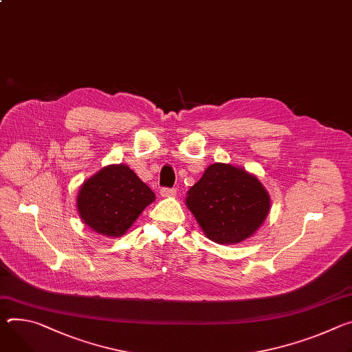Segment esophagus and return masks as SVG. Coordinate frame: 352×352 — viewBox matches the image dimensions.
<instances>
[{"label":"esophagus","mask_w":352,"mask_h":352,"mask_svg":"<svg viewBox=\"0 0 352 352\" xmlns=\"http://www.w3.org/2000/svg\"><path fill=\"white\" fill-rule=\"evenodd\" d=\"M160 194H162L163 198H173L177 195V189L175 188H162L160 189Z\"/></svg>","instance_id":"34e87169"}]
</instances>
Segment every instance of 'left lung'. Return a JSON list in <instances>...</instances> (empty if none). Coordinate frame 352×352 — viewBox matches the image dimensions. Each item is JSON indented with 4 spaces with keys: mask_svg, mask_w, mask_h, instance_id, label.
<instances>
[{
    "mask_svg": "<svg viewBox=\"0 0 352 352\" xmlns=\"http://www.w3.org/2000/svg\"><path fill=\"white\" fill-rule=\"evenodd\" d=\"M185 205L209 240L229 245L243 243L263 226L271 198L261 181L243 167L214 163L189 188Z\"/></svg>",
    "mask_w": 352,
    "mask_h": 352,
    "instance_id": "left-lung-1",
    "label": "left lung"
}]
</instances>
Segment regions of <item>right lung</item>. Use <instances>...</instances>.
I'll return each instance as SVG.
<instances>
[{"label":"right lung","instance_id":"1","mask_svg":"<svg viewBox=\"0 0 352 352\" xmlns=\"http://www.w3.org/2000/svg\"><path fill=\"white\" fill-rule=\"evenodd\" d=\"M155 199L153 190L126 164H111L80 186L77 210L82 223L101 236L122 237Z\"/></svg>","mask_w":352,"mask_h":352}]
</instances>
